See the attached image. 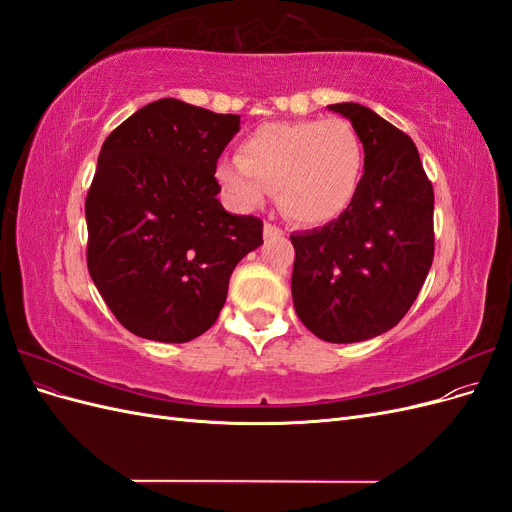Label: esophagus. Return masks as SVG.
<instances>
[{"label":"esophagus","instance_id":"esophagus-1","mask_svg":"<svg viewBox=\"0 0 512 512\" xmlns=\"http://www.w3.org/2000/svg\"><path fill=\"white\" fill-rule=\"evenodd\" d=\"M284 230L280 226H275L271 222H265V239H271V237H282Z\"/></svg>","mask_w":512,"mask_h":512}]
</instances>
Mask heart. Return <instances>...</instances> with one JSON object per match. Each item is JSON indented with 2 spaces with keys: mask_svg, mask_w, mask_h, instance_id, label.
Returning <instances> with one entry per match:
<instances>
[{
  "mask_svg": "<svg viewBox=\"0 0 512 512\" xmlns=\"http://www.w3.org/2000/svg\"><path fill=\"white\" fill-rule=\"evenodd\" d=\"M365 149L344 117L265 123L247 134L237 160L218 166L228 196L245 209L275 190L286 218L320 226L339 218L359 194Z\"/></svg>",
  "mask_w": 512,
  "mask_h": 512,
  "instance_id": "obj_1",
  "label": "heart"
}]
</instances>
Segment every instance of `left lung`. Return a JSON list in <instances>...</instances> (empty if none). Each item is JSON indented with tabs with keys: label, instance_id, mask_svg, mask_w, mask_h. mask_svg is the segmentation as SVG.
I'll return each instance as SVG.
<instances>
[{
	"label": "left lung",
	"instance_id": "obj_1",
	"mask_svg": "<svg viewBox=\"0 0 512 512\" xmlns=\"http://www.w3.org/2000/svg\"><path fill=\"white\" fill-rule=\"evenodd\" d=\"M365 149L354 203L318 230L290 235L292 301L316 337L352 344L408 314L433 262V185L408 134L371 108L342 102Z\"/></svg>",
	"mask_w": 512,
	"mask_h": 512
}]
</instances>
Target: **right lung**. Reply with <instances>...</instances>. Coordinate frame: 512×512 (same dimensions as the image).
Listing matches in <instances>:
<instances>
[{"label":"right lung","mask_w":512,"mask_h":512,"mask_svg":"<svg viewBox=\"0 0 512 512\" xmlns=\"http://www.w3.org/2000/svg\"><path fill=\"white\" fill-rule=\"evenodd\" d=\"M239 115L162 98L106 136L85 200L87 269L130 333L183 344L218 320L262 220L220 205L215 168Z\"/></svg>","instance_id":"add662e5"}]
</instances>
